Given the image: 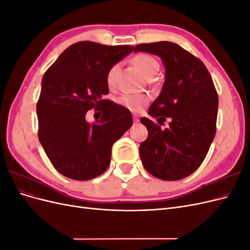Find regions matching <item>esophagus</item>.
<instances>
[{
	"label": "esophagus",
	"instance_id": "34e87169",
	"mask_svg": "<svg viewBox=\"0 0 250 250\" xmlns=\"http://www.w3.org/2000/svg\"><path fill=\"white\" fill-rule=\"evenodd\" d=\"M133 122H134V123L140 122V119H139L138 116H133Z\"/></svg>",
	"mask_w": 250,
	"mask_h": 250
}]
</instances>
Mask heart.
<instances>
[{
  "label": "heart",
  "instance_id": "1",
  "mask_svg": "<svg viewBox=\"0 0 250 250\" xmlns=\"http://www.w3.org/2000/svg\"><path fill=\"white\" fill-rule=\"evenodd\" d=\"M131 62L147 79L152 78L161 67L156 58L149 54H145V53L134 55L131 58ZM119 67V63L112 64L106 73V83L109 87H113L116 84V77ZM117 101L128 110L139 112L149 104L150 97L145 94H122L118 97Z\"/></svg>",
  "mask_w": 250,
  "mask_h": 250
}]
</instances>
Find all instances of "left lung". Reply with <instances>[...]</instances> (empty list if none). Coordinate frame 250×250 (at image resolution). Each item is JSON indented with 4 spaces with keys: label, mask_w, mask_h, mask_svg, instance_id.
I'll list each match as a JSON object with an SVG mask.
<instances>
[{
    "label": "left lung",
    "mask_w": 250,
    "mask_h": 250,
    "mask_svg": "<svg viewBox=\"0 0 250 250\" xmlns=\"http://www.w3.org/2000/svg\"><path fill=\"white\" fill-rule=\"evenodd\" d=\"M134 51L158 55L166 66V80L148 118L141 122L148 138L141 143L145 169L156 178L179 180L197 170L216 134L218 94L207 66L177 43H140ZM169 127L161 130L166 120Z\"/></svg>",
    "instance_id": "8db88e82"
}]
</instances>
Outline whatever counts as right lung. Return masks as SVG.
<instances>
[{
    "label": "right lung",
    "mask_w": 250,
    "mask_h": 250,
    "mask_svg": "<svg viewBox=\"0 0 250 250\" xmlns=\"http://www.w3.org/2000/svg\"><path fill=\"white\" fill-rule=\"evenodd\" d=\"M132 49L79 42L44 73L36 105L39 140L63 176L88 180L101 175L109 166L113 143L131 127L130 111L104 96L108 69ZM90 109L103 112L93 125L85 120Z\"/></svg>",
    "instance_id": "add662e5"
}]
</instances>
